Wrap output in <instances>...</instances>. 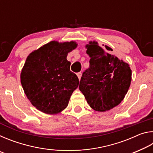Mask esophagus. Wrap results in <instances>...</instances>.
I'll use <instances>...</instances> for the list:
<instances>
[{
	"instance_id": "1",
	"label": "esophagus",
	"mask_w": 153,
	"mask_h": 153,
	"mask_svg": "<svg viewBox=\"0 0 153 153\" xmlns=\"http://www.w3.org/2000/svg\"><path fill=\"white\" fill-rule=\"evenodd\" d=\"M77 77H78V79L80 80V79H81V77H82V73H81V72L77 73Z\"/></svg>"
}]
</instances>
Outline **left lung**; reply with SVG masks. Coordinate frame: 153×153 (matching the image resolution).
I'll return each mask as SVG.
<instances>
[{"instance_id": "1", "label": "left lung", "mask_w": 153, "mask_h": 153, "mask_svg": "<svg viewBox=\"0 0 153 153\" xmlns=\"http://www.w3.org/2000/svg\"><path fill=\"white\" fill-rule=\"evenodd\" d=\"M86 48L90 67L83 73L79 89L92 109L104 112L123 100L131 84V70L128 63L105 52L96 41H90Z\"/></svg>"}]
</instances>
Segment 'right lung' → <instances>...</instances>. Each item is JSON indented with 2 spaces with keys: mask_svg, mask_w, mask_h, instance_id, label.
Instances as JSON below:
<instances>
[{
  "mask_svg": "<svg viewBox=\"0 0 153 153\" xmlns=\"http://www.w3.org/2000/svg\"><path fill=\"white\" fill-rule=\"evenodd\" d=\"M77 46L75 41H51L27 56L21 84L28 100L41 112L55 115L65 108L79 85L67 56Z\"/></svg>",
  "mask_w": 153,
  "mask_h": 153,
  "instance_id": "obj_1",
  "label": "right lung"
}]
</instances>
